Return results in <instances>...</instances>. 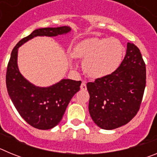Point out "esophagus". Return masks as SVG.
Returning a JSON list of instances; mask_svg holds the SVG:
<instances>
[{"mask_svg":"<svg viewBox=\"0 0 157 157\" xmlns=\"http://www.w3.org/2000/svg\"><path fill=\"white\" fill-rule=\"evenodd\" d=\"M81 90H86V84L85 82H82V83L81 84Z\"/></svg>","mask_w":157,"mask_h":157,"instance_id":"obj_1","label":"esophagus"}]
</instances>
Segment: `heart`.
<instances>
[{
	"mask_svg": "<svg viewBox=\"0 0 157 157\" xmlns=\"http://www.w3.org/2000/svg\"><path fill=\"white\" fill-rule=\"evenodd\" d=\"M124 46L114 37H92L81 41L72 51L75 58L84 59L83 68L91 77L112 74L120 64Z\"/></svg>",
	"mask_w": 157,
	"mask_h": 157,
	"instance_id": "1",
	"label": "heart"
}]
</instances>
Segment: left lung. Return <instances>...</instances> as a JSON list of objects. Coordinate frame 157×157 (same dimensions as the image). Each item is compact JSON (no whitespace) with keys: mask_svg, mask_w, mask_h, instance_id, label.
Instances as JSON below:
<instances>
[{"mask_svg":"<svg viewBox=\"0 0 157 157\" xmlns=\"http://www.w3.org/2000/svg\"><path fill=\"white\" fill-rule=\"evenodd\" d=\"M146 84V67L139 48L127 43L126 56L112 74L86 84L89 111L99 127L113 130L128 123L141 106Z\"/></svg>","mask_w":157,"mask_h":157,"instance_id":"1","label":"left lung"}]
</instances>
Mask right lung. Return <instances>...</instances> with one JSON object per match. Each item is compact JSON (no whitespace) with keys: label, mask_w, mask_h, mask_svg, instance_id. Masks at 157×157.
Returning a JSON list of instances; mask_svg holds the SVG:
<instances>
[{"label":"right lung","mask_w":157,"mask_h":157,"mask_svg":"<svg viewBox=\"0 0 157 157\" xmlns=\"http://www.w3.org/2000/svg\"><path fill=\"white\" fill-rule=\"evenodd\" d=\"M70 30L69 27L37 29L20 40L11 53L6 72L8 95L19 114L34 128L48 130L57 125L72 97L80 90L82 82L63 79L46 88L35 86L25 79L18 69V48L36 36L52 37Z\"/></svg>","instance_id":"right-lung-1"}]
</instances>
